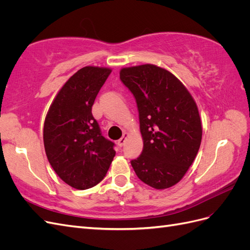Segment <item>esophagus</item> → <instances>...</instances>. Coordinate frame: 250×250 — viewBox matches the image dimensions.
<instances>
[{"label":"esophagus","instance_id":"1","mask_svg":"<svg viewBox=\"0 0 250 250\" xmlns=\"http://www.w3.org/2000/svg\"><path fill=\"white\" fill-rule=\"evenodd\" d=\"M126 139H127V133H124L123 137L121 138V139L118 141V145H119V147H123V145H124L125 142H126Z\"/></svg>","mask_w":250,"mask_h":250}]
</instances>
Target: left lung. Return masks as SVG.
I'll use <instances>...</instances> for the list:
<instances>
[{
  "label": "left lung",
  "instance_id": "obj_1",
  "mask_svg": "<svg viewBox=\"0 0 250 250\" xmlns=\"http://www.w3.org/2000/svg\"><path fill=\"white\" fill-rule=\"evenodd\" d=\"M120 79L139 109L144 147L131 161L135 174L157 190L176 185L193 164L202 138L193 97L172 73L154 64L123 67Z\"/></svg>",
  "mask_w": 250,
  "mask_h": 250
}]
</instances>
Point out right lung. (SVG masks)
I'll use <instances>...</instances> for the list:
<instances>
[{"instance_id": "right-lung-1", "label": "right lung", "mask_w": 250, "mask_h": 250, "mask_svg": "<svg viewBox=\"0 0 250 250\" xmlns=\"http://www.w3.org/2000/svg\"><path fill=\"white\" fill-rule=\"evenodd\" d=\"M111 70L84 66L75 73L52 102L43 125L48 161L65 184L77 190L98 185L116 155L94 119L92 106Z\"/></svg>"}]
</instances>
